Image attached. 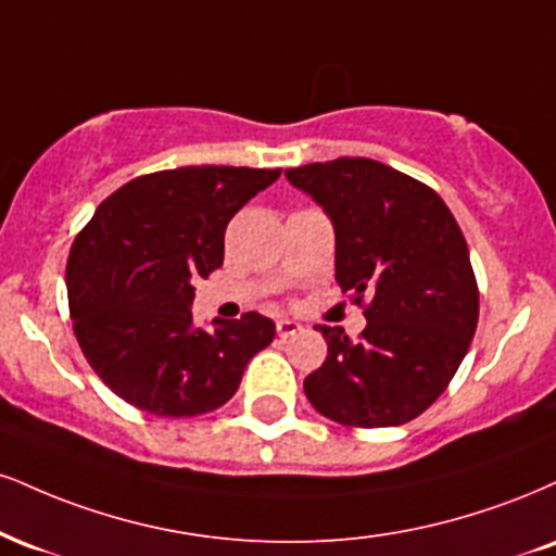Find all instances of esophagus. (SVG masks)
<instances>
[{
	"label": "esophagus",
	"mask_w": 556,
	"mask_h": 556,
	"mask_svg": "<svg viewBox=\"0 0 556 556\" xmlns=\"http://www.w3.org/2000/svg\"><path fill=\"white\" fill-rule=\"evenodd\" d=\"M298 331H303V326L298 324V320H292V318H279L277 320V333L282 339H290V337H295Z\"/></svg>",
	"instance_id": "1"
}]
</instances>
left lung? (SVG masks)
I'll use <instances>...</instances> for the list:
<instances>
[{
	"label": "left lung",
	"instance_id": "left-lung-1",
	"mask_svg": "<svg viewBox=\"0 0 556 556\" xmlns=\"http://www.w3.org/2000/svg\"><path fill=\"white\" fill-rule=\"evenodd\" d=\"M337 236V282L367 305L363 337L320 326L329 354L305 378L324 417L350 427H399L432 404L477 331L479 292L469 245L443 199L370 157L285 170Z\"/></svg>",
	"mask_w": 556,
	"mask_h": 556
}]
</instances>
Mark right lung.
Instances as JSON below:
<instances>
[{
	"mask_svg": "<svg viewBox=\"0 0 556 556\" xmlns=\"http://www.w3.org/2000/svg\"><path fill=\"white\" fill-rule=\"evenodd\" d=\"M279 168L189 165L134 178L111 193L66 261L77 342L98 378L157 417L227 404L245 365L271 344V318L197 326L193 282L223 266L225 227Z\"/></svg>",
	"mask_w": 556,
	"mask_h": 556,
	"instance_id": "right-lung-1",
	"label": "right lung"
}]
</instances>
